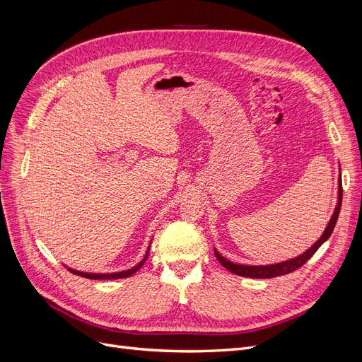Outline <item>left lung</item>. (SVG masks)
I'll return each instance as SVG.
<instances>
[{
  "label": "left lung",
  "mask_w": 362,
  "mask_h": 362,
  "mask_svg": "<svg viewBox=\"0 0 362 362\" xmlns=\"http://www.w3.org/2000/svg\"><path fill=\"white\" fill-rule=\"evenodd\" d=\"M341 200H343V185H341V177H340V186H338V203H337L335 212H334V215H332V218L329 221L328 227H326L322 238L316 243H314L308 251H305L304 254H300L299 257H296V259H291L288 262L276 263V264H269V266H245V264L231 263V262L226 260L223 255H219L215 251L216 259L231 274L240 275V276H248V278H274V276H279V275H286V274H290V272H295L296 269H299L300 266H304L313 257L314 252H316L320 248V245L325 240H328L329 236L332 235L334 227H335L337 219H338V214H340V209H341Z\"/></svg>",
  "instance_id": "left-lung-1"
}]
</instances>
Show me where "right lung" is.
<instances>
[{"label": "right lung", "mask_w": 362, "mask_h": 362, "mask_svg": "<svg viewBox=\"0 0 362 362\" xmlns=\"http://www.w3.org/2000/svg\"><path fill=\"white\" fill-rule=\"evenodd\" d=\"M147 255L148 254H146V257L141 262H139L135 267H132V269L123 271V272H119V274H86V272H78V271H72V269H71V272H74V274H76L79 276L88 278V279H119V278H126V276H131L132 274H135L139 269V267L144 264V262L147 260Z\"/></svg>", "instance_id": "obj_1"}]
</instances>
